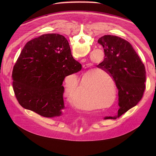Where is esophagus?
Listing matches in <instances>:
<instances>
[{"label":"esophagus","instance_id":"34e87169","mask_svg":"<svg viewBox=\"0 0 156 156\" xmlns=\"http://www.w3.org/2000/svg\"><path fill=\"white\" fill-rule=\"evenodd\" d=\"M90 66L89 64H83V68H85V69H87V68H89Z\"/></svg>","mask_w":156,"mask_h":156}]
</instances>
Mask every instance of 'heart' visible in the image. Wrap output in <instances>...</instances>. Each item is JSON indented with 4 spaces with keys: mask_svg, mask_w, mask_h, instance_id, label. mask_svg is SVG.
Returning <instances> with one entry per match:
<instances>
[{
    "mask_svg": "<svg viewBox=\"0 0 156 156\" xmlns=\"http://www.w3.org/2000/svg\"><path fill=\"white\" fill-rule=\"evenodd\" d=\"M81 86L80 92L78 78L71 76L66 81L64 92L68 100L81 109L92 110L108 107L116 99L115 82L104 71H89L81 78Z\"/></svg>",
    "mask_w": 156,
    "mask_h": 156,
    "instance_id": "obj_1",
    "label": "heart"
}]
</instances>
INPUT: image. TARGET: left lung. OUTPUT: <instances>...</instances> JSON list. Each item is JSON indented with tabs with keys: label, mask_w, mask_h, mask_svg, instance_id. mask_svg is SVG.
<instances>
[{
	"label": "left lung",
	"mask_w": 156,
	"mask_h": 156,
	"mask_svg": "<svg viewBox=\"0 0 156 156\" xmlns=\"http://www.w3.org/2000/svg\"><path fill=\"white\" fill-rule=\"evenodd\" d=\"M104 51V61L97 68L107 72L113 78L118 90L119 118L140 101L145 89V66L132 45L116 36L104 35L98 40Z\"/></svg>",
	"instance_id": "left-lung-1"
}]
</instances>
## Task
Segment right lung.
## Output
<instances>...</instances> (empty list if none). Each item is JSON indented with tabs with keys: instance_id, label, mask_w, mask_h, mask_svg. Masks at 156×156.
Segmentation results:
<instances>
[{
	"instance_id": "obj_1",
	"label": "right lung",
	"mask_w": 156,
	"mask_h": 156,
	"mask_svg": "<svg viewBox=\"0 0 156 156\" xmlns=\"http://www.w3.org/2000/svg\"><path fill=\"white\" fill-rule=\"evenodd\" d=\"M81 69L67 39L44 34L28 42L14 66L12 88L19 104L46 118L61 115L64 108L62 81Z\"/></svg>"
}]
</instances>
